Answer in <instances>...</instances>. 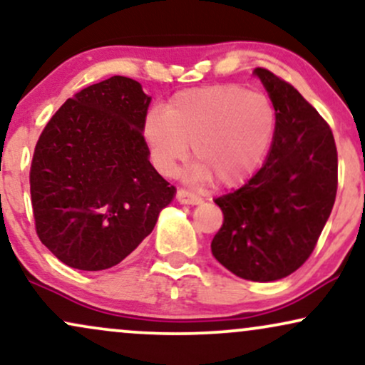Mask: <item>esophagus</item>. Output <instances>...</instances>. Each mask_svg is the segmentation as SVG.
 Instances as JSON below:
<instances>
[{"label": "esophagus", "mask_w": 365, "mask_h": 365, "mask_svg": "<svg viewBox=\"0 0 365 365\" xmlns=\"http://www.w3.org/2000/svg\"><path fill=\"white\" fill-rule=\"evenodd\" d=\"M177 199L182 202V204H192V205L200 204V202H202V199H200L199 195L192 194V192L187 190V188H178Z\"/></svg>", "instance_id": "esophagus-1"}]
</instances>
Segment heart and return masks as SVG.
I'll return each instance as SVG.
<instances>
[{"mask_svg":"<svg viewBox=\"0 0 365 365\" xmlns=\"http://www.w3.org/2000/svg\"><path fill=\"white\" fill-rule=\"evenodd\" d=\"M275 129L277 113L269 96L221 85L182 91L166 110L153 107L143 130L161 173L173 175L192 146V178L216 177L221 185H236L265 160Z\"/></svg>","mask_w":365,"mask_h":365,"instance_id":"b5f03b06","label":"heart"}]
</instances>
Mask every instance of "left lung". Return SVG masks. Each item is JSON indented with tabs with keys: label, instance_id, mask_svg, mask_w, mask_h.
Here are the masks:
<instances>
[{
	"label": "left lung",
	"instance_id": "obj_1",
	"mask_svg": "<svg viewBox=\"0 0 365 365\" xmlns=\"http://www.w3.org/2000/svg\"><path fill=\"white\" fill-rule=\"evenodd\" d=\"M255 74L269 91L277 129L265 165L214 200L225 221L210 250L238 277L270 282L313 253L335 204L338 155L328 122L291 83L265 68Z\"/></svg>",
	"mask_w": 365,
	"mask_h": 365
}]
</instances>
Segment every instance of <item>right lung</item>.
Listing matches in <instances>:
<instances>
[{"instance_id":"add662e5","label":"right lung","mask_w":365,"mask_h":365,"mask_svg":"<svg viewBox=\"0 0 365 365\" xmlns=\"http://www.w3.org/2000/svg\"><path fill=\"white\" fill-rule=\"evenodd\" d=\"M149 102L140 83L112 76L66 100L35 144V231L73 269L120 263L177 192L148 160Z\"/></svg>"}]
</instances>
